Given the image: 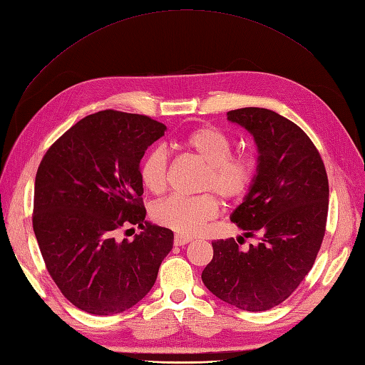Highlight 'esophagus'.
Segmentation results:
<instances>
[{"instance_id": "esophagus-1", "label": "esophagus", "mask_w": 365, "mask_h": 365, "mask_svg": "<svg viewBox=\"0 0 365 365\" xmlns=\"http://www.w3.org/2000/svg\"><path fill=\"white\" fill-rule=\"evenodd\" d=\"M190 242H192V237H189V236H182V235H176V236H175V239H173V244H175L176 247L187 245V244H190Z\"/></svg>"}]
</instances>
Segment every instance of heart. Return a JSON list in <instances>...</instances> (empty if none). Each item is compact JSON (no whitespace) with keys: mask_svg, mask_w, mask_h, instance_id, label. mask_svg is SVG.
<instances>
[{"mask_svg":"<svg viewBox=\"0 0 365 365\" xmlns=\"http://www.w3.org/2000/svg\"><path fill=\"white\" fill-rule=\"evenodd\" d=\"M176 146L192 153L207 165L201 189L219 195L225 201H236L251 187L256 164L250 155H231L233 141L215 126H200L176 140ZM168 152L155 148L140 164V180L150 193H163L168 184ZM213 193L197 196H170L152 208V217L163 227L181 235H197L208 220L219 213Z\"/></svg>","mask_w":365,"mask_h":365,"instance_id":"b5f03b06","label":"heart"}]
</instances>
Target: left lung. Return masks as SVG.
<instances>
[{
	"label": "left lung",
	"mask_w": 365,
	"mask_h": 365,
	"mask_svg": "<svg viewBox=\"0 0 365 365\" xmlns=\"http://www.w3.org/2000/svg\"><path fill=\"white\" fill-rule=\"evenodd\" d=\"M227 120L245 128L257 146V168L244 201L230 219L259 244L212 242L213 259L202 282L220 300L248 312L284 302L311 271L322 247L329 181L322 157L291 120L264 108H240Z\"/></svg>",
	"instance_id": "obj_1"
}]
</instances>
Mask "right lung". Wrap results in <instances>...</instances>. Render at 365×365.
<instances>
[{
  "label": "right lung",
  "instance_id": "obj_1",
  "mask_svg": "<svg viewBox=\"0 0 365 365\" xmlns=\"http://www.w3.org/2000/svg\"><path fill=\"white\" fill-rule=\"evenodd\" d=\"M165 128L113 109L86 115L43 155L35 180L33 230L61 292L93 315H114L152 289L173 247L172 230L146 220L140 161ZM138 225L135 240L116 230Z\"/></svg>",
  "mask_w": 365,
  "mask_h": 365
}]
</instances>
